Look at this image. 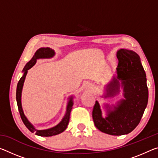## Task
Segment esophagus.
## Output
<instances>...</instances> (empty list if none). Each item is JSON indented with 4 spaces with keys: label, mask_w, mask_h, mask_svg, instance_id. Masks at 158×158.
Here are the masks:
<instances>
[{
    "label": "esophagus",
    "mask_w": 158,
    "mask_h": 158,
    "mask_svg": "<svg viewBox=\"0 0 158 158\" xmlns=\"http://www.w3.org/2000/svg\"><path fill=\"white\" fill-rule=\"evenodd\" d=\"M85 89L87 90H91L92 87L91 85H90V84H86V85H85Z\"/></svg>",
    "instance_id": "1"
}]
</instances>
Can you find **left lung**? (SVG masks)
Wrapping results in <instances>:
<instances>
[{"label":"left lung","instance_id":"left-lung-1","mask_svg":"<svg viewBox=\"0 0 158 158\" xmlns=\"http://www.w3.org/2000/svg\"><path fill=\"white\" fill-rule=\"evenodd\" d=\"M118 65L117 77L106 85L105 98H113L119 94L123 88L124 99L116 105H106V116L102 115L98 101L93 110V118L95 127L108 135L120 136L127 135L139 123L148 104V90L146 76L140 57L132 50L121 49L117 52Z\"/></svg>","mask_w":158,"mask_h":158}]
</instances>
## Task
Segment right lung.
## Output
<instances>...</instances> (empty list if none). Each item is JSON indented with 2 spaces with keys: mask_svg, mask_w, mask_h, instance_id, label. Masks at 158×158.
Returning <instances> with one entry per match:
<instances>
[{
  "mask_svg": "<svg viewBox=\"0 0 158 158\" xmlns=\"http://www.w3.org/2000/svg\"><path fill=\"white\" fill-rule=\"evenodd\" d=\"M54 55H55L54 51L49 47L40 48V49L37 50V52L35 53L33 57L31 58V60L29 61L28 63H26V65H25L24 68L23 69V76L21 77L19 81L17 87L16 99H17L19 111V114H20L21 119H22V121L26 125V127H27L31 132L33 133L34 132L36 135L41 136V137H52V136L57 135L58 134L63 132V131H65L67 127H68V123L69 121L70 112L73 106V96H71V97H69V98L68 105H67L66 113L65 116H64V117L63 118L62 121H61L57 125H56V126L47 130H39L35 129L33 125L28 121L27 118L26 117L24 113H23L22 106H21V92H22L23 83H24L28 70L29 69H31L32 67L36 63L37 59H40V58H52Z\"/></svg>",
  "mask_w": 158,
  "mask_h": 158,
  "instance_id": "add662e5",
  "label": "right lung"
}]
</instances>
